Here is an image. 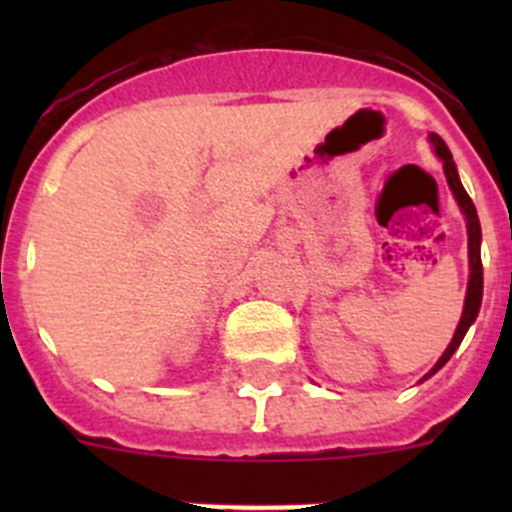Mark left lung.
I'll return each instance as SVG.
<instances>
[{
  "label": "left lung",
  "instance_id": "obj_1",
  "mask_svg": "<svg viewBox=\"0 0 512 512\" xmlns=\"http://www.w3.org/2000/svg\"><path fill=\"white\" fill-rule=\"evenodd\" d=\"M428 143L433 146L436 156L441 158L443 173H446V180H448V188H451V193H453V198H456L461 213L466 215L468 267H471V275H468L466 302H463V314H461V322H458V327H456V334H453L451 344H448L446 352L441 354V359L433 364V369L428 371L421 381L431 379L438 369H443V366H446V361L453 356V352L461 347L463 337H466V332L471 329V324L476 322V317L480 312V299H483V262H480V242H483V235H480V220L476 213V205H473V200L468 198L466 188H463L461 178H458V168H456V163H453V156H451V151H448L446 143H443V138L438 136V133H428Z\"/></svg>",
  "mask_w": 512,
  "mask_h": 512
}]
</instances>
